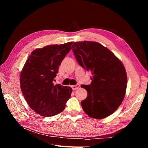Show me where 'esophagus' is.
Returning <instances> with one entry per match:
<instances>
[{
    "label": "esophagus",
    "mask_w": 148,
    "mask_h": 148,
    "mask_svg": "<svg viewBox=\"0 0 148 148\" xmlns=\"http://www.w3.org/2000/svg\"><path fill=\"white\" fill-rule=\"evenodd\" d=\"M79 87V84H76V85H73V86H71V88H72V89H73V90H76V89H78Z\"/></svg>",
    "instance_id": "obj_1"
}]
</instances>
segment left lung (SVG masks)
Instances as JSON below:
<instances>
[{
	"label": "left lung",
	"mask_w": 148,
	"mask_h": 148,
	"mask_svg": "<svg viewBox=\"0 0 148 148\" xmlns=\"http://www.w3.org/2000/svg\"><path fill=\"white\" fill-rule=\"evenodd\" d=\"M78 64L92 74L91 83L82 84L88 96L81 102L89 117L102 119L122 104L127 86L125 66L109 49L95 41L75 42L71 46Z\"/></svg>",
	"instance_id": "obj_1"
}]
</instances>
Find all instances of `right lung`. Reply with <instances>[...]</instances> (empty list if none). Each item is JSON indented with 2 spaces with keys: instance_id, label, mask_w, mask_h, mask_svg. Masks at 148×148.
Returning <instances> with one entry per match:
<instances>
[{
  "instance_id": "obj_1",
  "label": "right lung",
  "mask_w": 148,
  "mask_h": 148,
  "mask_svg": "<svg viewBox=\"0 0 148 148\" xmlns=\"http://www.w3.org/2000/svg\"><path fill=\"white\" fill-rule=\"evenodd\" d=\"M73 42L49 45L31 53L20 73L22 94L29 106L43 117L61 113L71 96L70 87L55 84L59 66Z\"/></svg>"
}]
</instances>
